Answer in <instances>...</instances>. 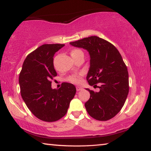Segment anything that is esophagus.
Segmentation results:
<instances>
[{"label": "esophagus", "mask_w": 151, "mask_h": 151, "mask_svg": "<svg viewBox=\"0 0 151 151\" xmlns=\"http://www.w3.org/2000/svg\"><path fill=\"white\" fill-rule=\"evenodd\" d=\"M76 91H81L82 89H83V87H81V86H76Z\"/></svg>", "instance_id": "obj_1"}]
</instances>
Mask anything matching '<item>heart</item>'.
I'll use <instances>...</instances> for the list:
<instances>
[{"label":"heart","mask_w":151,"mask_h":151,"mask_svg":"<svg viewBox=\"0 0 151 151\" xmlns=\"http://www.w3.org/2000/svg\"><path fill=\"white\" fill-rule=\"evenodd\" d=\"M81 54H83V52H82V50H81L80 49H77V48L72 50L70 52V55L72 56L73 58H75V57H76V56H78V55H81ZM83 75V73L74 74V75L70 76L68 78V81L71 82V83H73L78 84L80 83L82 81Z\"/></svg>","instance_id":"1"}]
</instances>
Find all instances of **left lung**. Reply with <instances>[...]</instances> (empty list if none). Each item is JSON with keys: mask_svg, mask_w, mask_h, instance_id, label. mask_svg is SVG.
Wrapping results in <instances>:
<instances>
[{"mask_svg": "<svg viewBox=\"0 0 151 151\" xmlns=\"http://www.w3.org/2000/svg\"><path fill=\"white\" fill-rule=\"evenodd\" d=\"M70 44L87 50L91 60L86 80L91 86L97 83L101 85L98 93L86 88L91 94L85 104L88 114L101 121L113 118L123 106L129 91V73L119 50L96 36Z\"/></svg>", "mask_w": 151, "mask_h": 151, "instance_id": "obj_1", "label": "left lung"}]
</instances>
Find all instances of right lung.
<instances>
[{
	"instance_id": "obj_1",
	"label": "right lung",
	"mask_w": 151,
	"mask_h": 151,
	"mask_svg": "<svg viewBox=\"0 0 151 151\" xmlns=\"http://www.w3.org/2000/svg\"><path fill=\"white\" fill-rule=\"evenodd\" d=\"M63 44H45L28 55L19 75L22 98L34 115L41 121L54 122L65 115L76 93L73 84L63 83L58 89L51 88L57 75L53 57Z\"/></svg>"
}]
</instances>
